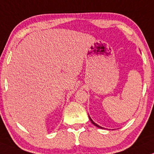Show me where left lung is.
Wrapping results in <instances>:
<instances>
[{
	"label": "left lung",
	"instance_id": "obj_1",
	"mask_svg": "<svg viewBox=\"0 0 154 154\" xmlns=\"http://www.w3.org/2000/svg\"><path fill=\"white\" fill-rule=\"evenodd\" d=\"M89 120H90L91 123H92V124H93V125H94V126H96V127H98V128H101V129H104V128H103V127H101V126H98V124H96V123H95V122H93V120H92V119H91V117H89Z\"/></svg>",
	"mask_w": 154,
	"mask_h": 154
}]
</instances>
